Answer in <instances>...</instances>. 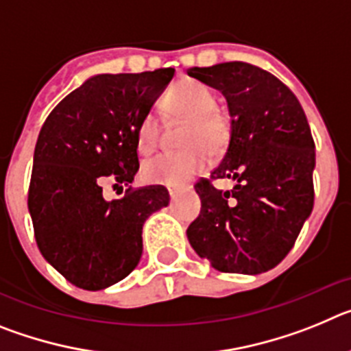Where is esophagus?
<instances>
[{
  "label": "esophagus",
  "instance_id": "esophagus-1",
  "mask_svg": "<svg viewBox=\"0 0 351 351\" xmlns=\"http://www.w3.org/2000/svg\"><path fill=\"white\" fill-rule=\"evenodd\" d=\"M179 188H169V195H170V198H176L178 197V193H179Z\"/></svg>",
  "mask_w": 351,
  "mask_h": 351
}]
</instances>
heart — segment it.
<instances>
[{"label": "heart", "instance_id": "heart-1", "mask_svg": "<svg viewBox=\"0 0 351 351\" xmlns=\"http://www.w3.org/2000/svg\"><path fill=\"white\" fill-rule=\"evenodd\" d=\"M161 107L172 119H188L182 144L176 153H161L144 163V179L163 186H181L202 172L209 163V151L221 153L230 137V123L218 112V96L206 84L184 79L167 91ZM160 121L154 114L142 117L137 130L138 153L149 154L158 147Z\"/></svg>", "mask_w": 351, "mask_h": 351}]
</instances>
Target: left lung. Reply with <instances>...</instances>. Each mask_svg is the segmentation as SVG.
<instances>
[{
    "label": "left lung",
    "mask_w": 351,
    "mask_h": 351,
    "mask_svg": "<svg viewBox=\"0 0 351 351\" xmlns=\"http://www.w3.org/2000/svg\"><path fill=\"white\" fill-rule=\"evenodd\" d=\"M188 75L225 96L230 138L210 178L235 182L232 191L197 182L202 209L186 230L188 241L216 271H271L315 202V142L306 114L280 79L250 63L190 68Z\"/></svg>",
    "instance_id": "left-lung-1"
}]
</instances>
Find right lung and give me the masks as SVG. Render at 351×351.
<instances>
[{"mask_svg":"<svg viewBox=\"0 0 351 351\" xmlns=\"http://www.w3.org/2000/svg\"><path fill=\"white\" fill-rule=\"evenodd\" d=\"M172 77L173 68L93 75L40 130L27 207L40 253L75 287L95 291L125 280L141 262L145 219L169 206L161 186L105 200L101 184H132L138 125Z\"/></svg>","mask_w":351,"mask_h":351,"instance_id":"1","label":"right lung"}]
</instances>
